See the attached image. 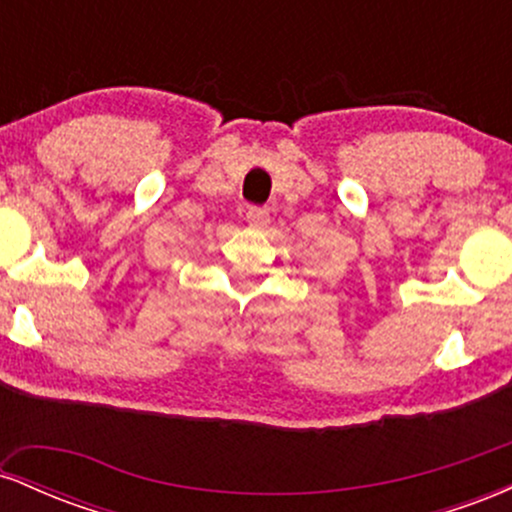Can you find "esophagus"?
<instances>
[{
  "label": "esophagus",
  "mask_w": 512,
  "mask_h": 512,
  "mask_svg": "<svg viewBox=\"0 0 512 512\" xmlns=\"http://www.w3.org/2000/svg\"><path fill=\"white\" fill-rule=\"evenodd\" d=\"M245 219H248L250 226L264 228L269 223V211L264 207H248V211H245Z\"/></svg>",
  "instance_id": "esophagus-1"
}]
</instances>
